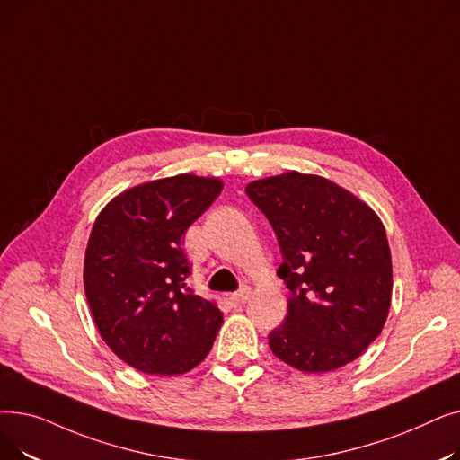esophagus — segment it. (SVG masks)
<instances>
[{
  "label": "esophagus",
  "instance_id": "obj_1",
  "mask_svg": "<svg viewBox=\"0 0 460 460\" xmlns=\"http://www.w3.org/2000/svg\"><path fill=\"white\" fill-rule=\"evenodd\" d=\"M250 298V288L248 287H244V288H240V291H236V293H233L231 295V302H233V305H243V304H246V300Z\"/></svg>",
  "mask_w": 460,
  "mask_h": 460
}]
</instances>
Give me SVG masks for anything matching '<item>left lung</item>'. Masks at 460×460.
Here are the masks:
<instances>
[{
	"mask_svg": "<svg viewBox=\"0 0 460 460\" xmlns=\"http://www.w3.org/2000/svg\"><path fill=\"white\" fill-rule=\"evenodd\" d=\"M272 224L288 288L287 317L270 332L276 358L302 373H328L380 335L392 304V253L378 214L319 175L287 172L246 186Z\"/></svg>",
	"mask_w": 460,
	"mask_h": 460,
	"instance_id": "8db88e82",
	"label": "left lung"
}]
</instances>
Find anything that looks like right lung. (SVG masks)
<instances>
[{
  "mask_svg": "<svg viewBox=\"0 0 460 460\" xmlns=\"http://www.w3.org/2000/svg\"><path fill=\"white\" fill-rule=\"evenodd\" d=\"M216 177L182 173L128 188L96 216L84 288L104 343L145 375L175 376L207 358L224 317L186 283L182 234L220 196Z\"/></svg>",
  "mask_w": 460,
  "mask_h": 460,
  "instance_id": "obj_1",
  "label": "right lung"
}]
</instances>
